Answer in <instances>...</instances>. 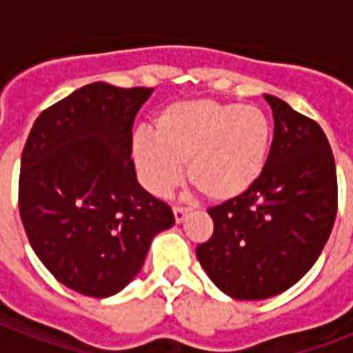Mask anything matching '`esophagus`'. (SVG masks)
I'll list each match as a JSON object with an SVG mask.
<instances>
[{
	"label": "esophagus",
	"instance_id": "34e87169",
	"mask_svg": "<svg viewBox=\"0 0 353 353\" xmlns=\"http://www.w3.org/2000/svg\"><path fill=\"white\" fill-rule=\"evenodd\" d=\"M188 210H190L188 207H174V218H176L177 223H181L187 218Z\"/></svg>",
	"mask_w": 353,
	"mask_h": 353
}]
</instances>
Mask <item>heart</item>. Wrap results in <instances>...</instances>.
Listing matches in <instances>:
<instances>
[{"label":"heart","mask_w":353,"mask_h":353,"mask_svg":"<svg viewBox=\"0 0 353 353\" xmlns=\"http://www.w3.org/2000/svg\"><path fill=\"white\" fill-rule=\"evenodd\" d=\"M154 139L137 135L133 155L144 187L165 196L179 185L181 165L205 198L225 203L249 192L262 177L273 126L256 106L234 102H176L157 113Z\"/></svg>","instance_id":"b5f03b06"}]
</instances>
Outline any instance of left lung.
I'll return each instance as SVG.
<instances>
[{
    "label": "left lung",
    "mask_w": 353,
    "mask_h": 353,
    "mask_svg": "<svg viewBox=\"0 0 353 353\" xmlns=\"http://www.w3.org/2000/svg\"><path fill=\"white\" fill-rule=\"evenodd\" d=\"M268 165L240 198L210 207L214 232L196 256L232 299L260 301L290 290L317 262L337 216V170L313 119L276 97Z\"/></svg>",
    "instance_id": "left-lung-1"
}]
</instances>
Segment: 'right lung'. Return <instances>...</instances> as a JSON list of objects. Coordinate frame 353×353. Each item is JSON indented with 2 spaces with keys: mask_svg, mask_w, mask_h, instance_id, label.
Listing matches in <instances>:
<instances>
[{
  "mask_svg": "<svg viewBox=\"0 0 353 353\" xmlns=\"http://www.w3.org/2000/svg\"><path fill=\"white\" fill-rule=\"evenodd\" d=\"M152 88L93 82L38 115L21 154L18 205L36 256L58 282L104 299L141 271L165 201L137 183L132 128Z\"/></svg>",
  "mask_w": 353,
  "mask_h": 353,
  "instance_id": "obj_1",
  "label": "right lung"
}]
</instances>
